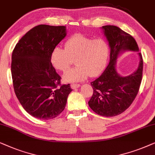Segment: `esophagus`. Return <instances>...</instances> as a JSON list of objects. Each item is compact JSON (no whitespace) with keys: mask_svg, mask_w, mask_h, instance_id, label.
Returning a JSON list of instances; mask_svg holds the SVG:
<instances>
[{"mask_svg":"<svg viewBox=\"0 0 155 155\" xmlns=\"http://www.w3.org/2000/svg\"><path fill=\"white\" fill-rule=\"evenodd\" d=\"M80 86L79 84H71V87L72 89H76V88H78Z\"/></svg>","mask_w":155,"mask_h":155,"instance_id":"34e87169","label":"esophagus"}]
</instances>
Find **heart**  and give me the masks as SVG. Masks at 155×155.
<instances>
[{"label": "heart", "instance_id": "b5f03b06", "mask_svg": "<svg viewBox=\"0 0 155 155\" xmlns=\"http://www.w3.org/2000/svg\"><path fill=\"white\" fill-rule=\"evenodd\" d=\"M110 47L104 39H94L82 34L74 35L64 44V49L56 47L51 54L53 67L65 71L75 59L76 65L64 74L67 82H76L89 75L95 77L100 75L106 67Z\"/></svg>", "mask_w": 155, "mask_h": 155}]
</instances>
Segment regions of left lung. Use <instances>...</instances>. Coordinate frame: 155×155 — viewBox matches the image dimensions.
I'll return each instance as SVG.
<instances>
[{"label": "left lung", "instance_id": "left-lung-1", "mask_svg": "<svg viewBox=\"0 0 155 155\" xmlns=\"http://www.w3.org/2000/svg\"><path fill=\"white\" fill-rule=\"evenodd\" d=\"M110 47V62L101 75L91 84L94 93L88 106L97 114L105 117L117 115L130 106L137 96L142 81L143 59L139 52L140 64L135 73L120 76L115 69L116 59L123 50L138 51L135 39L114 25L102 27Z\"/></svg>", "mask_w": 155, "mask_h": 155}]
</instances>
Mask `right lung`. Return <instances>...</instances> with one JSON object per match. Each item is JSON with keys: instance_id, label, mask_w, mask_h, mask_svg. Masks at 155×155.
Instances as JSON below:
<instances>
[{"instance_id": "right-lung-1", "label": "right lung", "mask_w": 155, "mask_h": 155, "mask_svg": "<svg viewBox=\"0 0 155 155\" xmlns=\"http://www.w3.org/2000/svg\"><path fill=\"white\" fill-rule=\"evenodd\" d=\"M67 35L65 26L40 25L29 30L12 54L14 91L25 110L33 117L49 120L65 108L72 89L61 84L51 63L54 49Z\"/></svg>"}]
</instances>
